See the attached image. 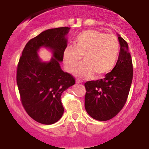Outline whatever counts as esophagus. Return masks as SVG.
Masks as SVG:
<instances>
[{"mask_svg":"<svg viewBox=\"0 0 149 149\" xmlns=\"http://www.w3.org/2000/svg\"><path fill=\"white\" fill-rule=\"evenodd\" d=\"M76 83H83V82H82V81H81V80H80L79 79H77V80H76Z\"/></svg>","mask_w":149,"mask_h":149,"instance_id":"esophagus-1","label":"esophagus"}]
</instances>
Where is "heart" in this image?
I'll list each match as a JSON object with an SVG mask.
<instances>
[{"label":"heart","mask_w":149,"mask_h":149,"mask_svg":"<svg viewBox=\"0 0 149 149\" xmlns=\"http://www.w3.org/2000/svg\"><path fill=\"white\" fill-rule=\"evenodd\" d=\"M120 49V42L113 34L93 29L83 31L75 39L74 47L69 45L65 48V67L69 72H73L83 56L84 62L77 69V76L88 78L94 73L104 76L114 68Z\"/></svg>","instance_id":"b5f03b06"}]
</instances>
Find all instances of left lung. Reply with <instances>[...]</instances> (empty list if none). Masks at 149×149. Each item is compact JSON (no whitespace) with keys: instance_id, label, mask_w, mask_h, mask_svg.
<instances>
[{"instance_id":"left-lung-1","label":"left lung","mask_w":149,"mask_h":149,"mask_svg":"<svg viewBox=\"0 0 149 149\" xmlns=\"http://www.w3.org/2000/svg\"><path fill=\"white\" fill-rule=\"evenodd\" d=\"M120 49L115 67L103 79L85 83V108L94 119L113 118L127 102L132 81L133 66L127 42L118 36Z\"/></svg>"}]
</instances>
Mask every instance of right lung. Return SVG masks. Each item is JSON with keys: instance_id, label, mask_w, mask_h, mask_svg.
Returning <instances> with one entry per match:
<instances>
[{"instance_id": "obj_1", "label": "right lung", "mask_w": 149, "mask_h": 149, "mask_svg": "<svg viewBox=\"0 0 149 149\" xmlns=\"http://www.w3.org/2000/svg\"><path fill=\"white\" fill-rule=\"evenodd\" d=\"M69 29H47L31 39L19 61L17 84L22 106L31 118L41 124L51 125L61 118L64 113L61 95L76 82L59 65L67 46L65 36ZM42 46L53 50L54 57L49 63H42L37 55Z\"/></svg>"}]
</instances>
